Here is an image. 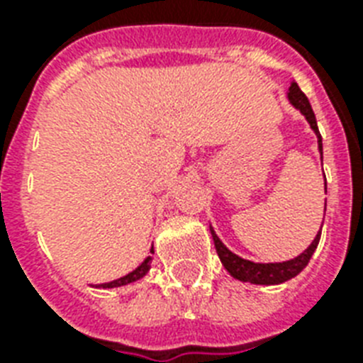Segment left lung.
Wrapping results in <instances>:
<instances>
[{
	"label": "left lung",
	"mask_w": 363,
	"mask_h": 363,
	"mask_svg": "<svg viewBox=\"0 0 363 363\" xmlns=\"http://www.w3.org/2000/svg\"><path fill=\"white\" fill-rule=\"evenodd\" d=\"M286 98L288 101L296 107V109L305 116V121L309 122L311 130L315 131L316 139H318V150H320L322 156V137L320 131H318V125H316V118L315 113L311 109V104L307 96H305L301 90H299L298 82H292L290 88L286 90ZM326 179V177H324ZM324 224V220H322ZM211 235H213V241H215V248L216 252H218V258H220L222 265L226 267V271L233 279H238V281L242 282H250V284H265V286H269V284H281V282H286L290 279H294L296 275H299L301 271L305 269V265L309 264L311 256L318 247V241H320V232L316 233L315 241L311 242L309 247L305 248L303 252L296 256L292 259H286V262H275V264H258V262H250V259H245L238 254H233L230 248L224 245V242L218 239L216 232L213 230V226H209Z\"/></svg>",
	"instance_id": "8db88e82"
}]
</instances>
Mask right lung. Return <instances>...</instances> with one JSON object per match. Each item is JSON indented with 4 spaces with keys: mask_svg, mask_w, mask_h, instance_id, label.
Wrapping results in <instances>:
<instances>
[{
    "mask_svg": "<svg viewBox=\"0 0 363 363\" xmlns=\"http://www.w3.org/2000/svg\"><path fill=\"white\" fill-rule=\"evenodd\" d=\"M152 252H154V250H152ZM150 262H152V256H147V258H145V262H143V264L139 265L137 269L131 271V273L121 277V279H116V281L98 284V286L99 288H118V286H125V284H130V282L139 281V279H143V277L148 273V269H150Z\"/></svg>",
    "mask_w": 363,
    "mask_h": 363,
    "instance_id": "obj_1",
    "label": "right lung"
}]
</instances>
